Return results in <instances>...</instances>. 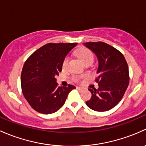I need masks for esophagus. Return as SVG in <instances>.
Returning a JSON list of instances; mask_svg holds the SVG:
<instances>
[{"mask_svg": "<svg viewBox=\"0 0 146 146\" xmlns=\"http://www.w3.org/2000/svg\"><path fill=\"white\" fill-rule=\"evenodd\" d=\"M76 88L79 90H83V88H82V87H79V86H77L76 87Z\"/></svg>", "mask_w": 146, "mask_h": 146, "instance_id": "obj_1", "label": "esophagus"}]
</instances>
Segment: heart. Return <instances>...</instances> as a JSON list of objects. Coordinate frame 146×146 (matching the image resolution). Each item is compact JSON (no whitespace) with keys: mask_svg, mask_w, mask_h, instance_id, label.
<instances>
[{"mask_svg":"<svg viewBox=\"0 0 146 146\" xmlns=\"http://www.w3.org/2000/svg\"><path fill=\"white\" fill-rule=\"evenodd\" d=\"M75 53H76V56L82 60V62H83L84 64L88 62H93V61H94V55H93L92 52L90 50H88V48H79L76 52H75ZM68 62L69 58H67V57H66L62 62L63 69H65L66 67H67Z\"/></svg>","mask_w":146,"mask_h":146,"instance_id":"1","label":"heart"}]
</instances>
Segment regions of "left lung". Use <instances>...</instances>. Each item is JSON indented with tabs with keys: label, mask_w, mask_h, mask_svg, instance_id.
<instances>
[{
	"label": "left lung",
	"mask_w": 146,
	"mask_h": 146,
	"mask_svg": "<svg viewBox=\"0 0 146 146\" xmlns=\"http://www.w3.org/2000/svg\"><path fill=\"white\" fill-rule=\"evenodd\" d=\"M84 46L95 53L98 60V88H88L91 98L86 104L91 110L106 112L115 107L122 98L129 83V67L124 55L103 42H88Z\"/></svg>",
	"instance_id": "1"
}]
</instances>
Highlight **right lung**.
<instances>
[{"label": "right lung", "mask_w": 146, "mask_h": 146, "mask_svg": "<svg viewBox=\"0 0 146 146\" xmlns=\"http://www.w3.org/2000/svg\"><path fill=\"white\" fill-rule=\"evenodd\" d=\"M77 43H48L25 62L21 74L23 95L31 108L42 114H52L64 106L69 93L76 87L58 86L55 76L62 72L66 55Z\"/></svg>", "instance_id": "right-lung-1"}]
</instances>
